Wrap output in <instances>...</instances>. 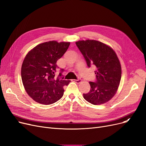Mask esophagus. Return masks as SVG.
<instances>
[{
  "mask_svg": "<svg viewBox=\"0 0 146 146\" xmlns=\"http://www.w3.org/2000/svg\"><path fill=\"white\" fill-rule=\"evenodd\" d=\"M73 82H76V83H78V84H79V83H80V82H81V79H73Z\"/></svg>",
  "mask_w": 146,
  "mask_h": 146,
  "instance_id": "obj_1",
  "label": "esophagus"
}]
</instances>
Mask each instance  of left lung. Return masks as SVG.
<instances>
[{
  "instance_id": "8db88e82",
  "label": "left lung",
  "mask_w": 146,
  "mask_h": 146,
  "mask_svg": "<svg viewBox=\"0 0 146 146\" xmlns=\"http://www.w3.org/2000/svg\"><path fill=\"white\" fill-rule=\"evenodd\" d=\"M76 44L83 55L88 67H96V82H90V90L84 98L93 105H101L115 94L121 77L119 59L112 48L94 40H82Z\"/></svg>"
}]
</instances>
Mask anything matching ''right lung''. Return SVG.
<instances>
[{
  "mask_svg": "<svg viewBox=\"0 0 146 146\" xmlns=\"http://www.w3.org/2000/svg\"><path fill=\"white\" fill-rule=\"evenodd\" d=\"M70 42L50 41L35 46L26 55L21 66V80L26 93L38 103L50 105L64 94V86L70 80L55 76L56 62L66 53Z\"/></svg>",
  "mask_w": 146,
  "mask_h": 146,
  "instance_id": "obj_1",
  "label": "right lung"
}]
</instances>
